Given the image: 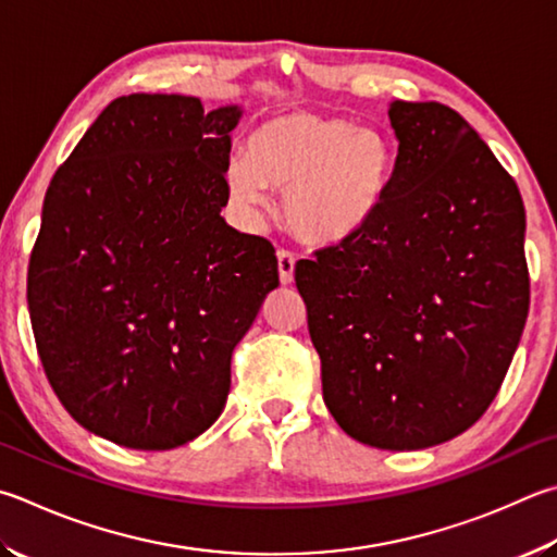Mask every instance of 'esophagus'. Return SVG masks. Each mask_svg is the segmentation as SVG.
Masks as SVG:
<instances>
[{
  "label": "esophagus",
  "instance_id": "34e87169",
  "mask_svg": "<svg viewBox=\"0 0 557 557\" xmlns=\"http://www.w3.org/2000/svg\"><path fill=\"white\" fill-rule=\"evenodd\" d=\"M295 265L297 258L292 256L289 250H277V270L282 285H292V282H295Z\"/></svg>",
  "mask_w": 557,
  "mask_h": 557
}]
</instances>
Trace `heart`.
Listing matches in <instances>:
<instances>
[{"label": "heart", "instance_id": "obj_1", "mask_svg": "<svg viewBox=\"0 0 557 557\" xmlns=\"http://www.w3.org/2000/svg\"><path fill=\"white\" fill-rule=\"evenodd\" d=\"M392 170L394 150L382 131L289 111L250 131L246 160L226 168V187L248 214L270 207L268 187L285 191L282 214L292 234L311 246H333L377 216Z\"/></svg>", "mask_w": 557, "mask_h": 557}]
</instances>
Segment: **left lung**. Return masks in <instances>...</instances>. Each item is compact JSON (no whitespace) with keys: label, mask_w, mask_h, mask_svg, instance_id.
Returning <instances> with one entry per match:
<instances>
[{"label":"left lung","mask_w":557,"mask_h":557,"mask_svg":"<svg viewBox=\"0 0 557 557\" xmlns=\"http://www.w3.org/2000/svg\"><path fill=\"white\" fill-rule=\"evenodd\" d=\"M397 163L358 236L299 260L323 401L366 446L421 450L478 421L529 317L525 211L458 111L392 102Z\"/></svg>","instance_id":"obj_1"}]
</instances>
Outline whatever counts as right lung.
Instances as JSON below:
<instances>
[{"mask_svg": "<svg viewBox=\"0 0 557 557\" xmlns=\"http://www.w3.org/2000/svg\"><path fill=\"white\" fill-rule=\"evenodd\" d=\"M238 119L197 97H119L50 180L26 285L38 358L70 417L116 446L205 433L280 285L270 240L221 216Z\"/></svg>", "mask_w": 557, "mask_h": 557, "instance_id": "1", "label": "right lung"}]
</instances>
